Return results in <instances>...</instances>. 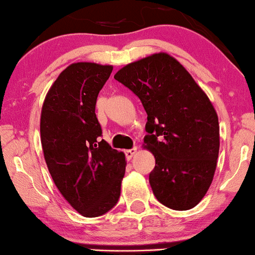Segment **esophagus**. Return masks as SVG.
<instances>
[{
    "instance_id": "1",
    "label": "esophagus",
    "mask_w": 255,
    "mask_h": 255,
    "mask_svg": "<svg viewBox=\"0 0 255 255\" xmlns=\"http://www.w3.org/2000/svg\"><path fill=\"white\" fill-rule=\"evenodd\" d=\"M136 152H137V147H133V148L125 150V155H127L128 159H131L136 154Z\"/></svg>"
}]
</instances>
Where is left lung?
Returning a JSON list of instances; mask_svg holds the SVG:
<instances>
[{"instance_id":"obj_1","label":"left lung","mask_w":255,"mask_h":255,"mask_svg":"<svg viewBox=\"0 0 255 255\" xmlns=\"http://www.w3.org/2000/svg\"><path fill=\"white\" fill-rule=\"evenodd\" d=\"M114 79L141 100L147 113L143 147L155 166V198L174 210L196 207L212 185L220 147L214 107L170 54L154 53L125 65Z\"/></svg>"}]
</instances>
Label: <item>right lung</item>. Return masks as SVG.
Here are the masks:
<instances>
[{
	"label": "right lung",
	"mask_w": 255,
	"mask_h": 255,
	"mask_svg": "<svg viewBox=\"0 0 255 255\" xmlns=\"http://www.w3.org/2000/svg\"><path fill=\"white\" fill-rule=\"evenodd\" d=\"M113 67L73 63L46 95L40 133L43 157L65 201L86 218L106 214L118 203L125 154L101 139L96 101Z\"/></svg>",
	"instance_id": "right-lung-1"
}]
</instances>
